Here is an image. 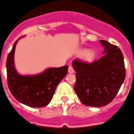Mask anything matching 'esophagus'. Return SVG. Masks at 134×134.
<instances>
[{
  "instance_id": "esophagus-1",
  "label": "esophagus",
  "mask_w": 134,
  "mask_h": 134,
  "mask_svg": "<svg viewBox=\"0 0 134 134\" xmlns=\"http://www.w3.org/2000/svg\"><path fill=\"white\" fill-rule=\"evenodd\" d=\"M68 71H69V73H74V69H73V67L71 66H69V68H68Z\"/></svg>"
}]
</instances>
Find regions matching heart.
Masks as SVG:
<instances>
[{
	"mask_svg": "<svg viewBox=\"0 0 134 134\" xmlns=\"http://www.w3.org/2000/svg\"><path fill=\"white\" fill-rule=\"evenodd\" d=\"M95 57L94 51L92 50H86L83 53V58L86 61H91Z\"/></svg>",
	"mask_w": 134,
	"mask_h": 134,
	"instance_id": "heart-1",
	"label": "heart"
}]
</instances>
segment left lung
Listing matches in <instances>:
<instances>
[{
    "label": "left lung",
    "mask_w": 134,
    "mask_h": 134,
    "mask_svg": "<svg viewBox=\"0 0 134 134\" xmlns=\"http://www.w3.org/2000/svg\"><path fill=\"white\" fill-rule=\"evenodd\" d=\"M104 54L91 63L73 60L76 71L74 91L81 102L90 107L107 105L115 98L126 76L121 50L107 41L100 40Z\"/></svg>",
    "instance_id": "left-lung-1"
}]
</instances>
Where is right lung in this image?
Listing matches in <instances>:
<instances>
[{"label":"right lung","mask_w":134,"mask_h":134,"mask_svg":"<svg viewBox=\"0 0 134 134\" xmlns=\"http://www.w3.org/2000/svg\"><path fill=\"white\" fill-rule=\"evenodd\" d=\"M20 38L13 45L6 61L8 85L17 100L31 108H42L48 105L56 87L67 74L68 66L50 67L35 75H21L15 69L14 54Z\"/></svg>","instance_id":"add662e5"}]
</instances>
